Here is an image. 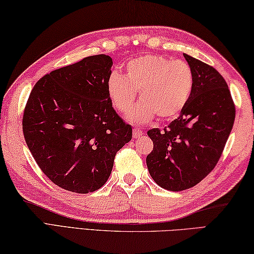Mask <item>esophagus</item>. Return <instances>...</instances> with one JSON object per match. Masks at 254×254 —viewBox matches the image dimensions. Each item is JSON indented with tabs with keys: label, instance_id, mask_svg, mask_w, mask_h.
Here are the masks:
<instances>
[{
	"label": "esophagus",
	"instance_id": "1",
	"mask_svg": "<svg viewBox=\"0 0 254 254\" xmlns=\"http://www.w3.org/2000/svg\"><path fill=\"white\" fill-rule=\"evenodd\" d=\"M142 134L143 132L140 127H133V137H134V139H137V137L142 136Z\"/></svg>",
	"mask_w": 254,
	"mask_h": 254
}]
</instances>
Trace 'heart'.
<instances>
[{"instance_id": "obj_1", "label": "heart", "mask_w": 254, "mask_h": 254, "mask_svg": "<svg viewBox=\"0 0 254 254\" xmlns=\"http://www.w3.org/2000/svg\"><path fill=\"white\" fill-rule=\"evenodd\" d=\"M194 76L182 60L161 55H143L130 60L126 74L113 72L108 80V94L113 107L127 113L134 104L136 91L142 102L127 114L130 121L145 123L156 115L170 120L181 113L192 94Z\"/></svg>"}]
</instances>
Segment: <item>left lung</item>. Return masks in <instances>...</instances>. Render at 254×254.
<instances>
[{"mask_svg":"<svg viewBox=\"0 0 254 254\" xmlns=\"http://www.w3.org/2000/svg\"><path fill=\"white\" fill-rule=\"evenodd\" d=\"M183 55L194 76L190 99L179 118L163 130L147 131L153 141L147 169L155 183L170 191L196 186L215 168L236 118L223 76L209 64Z\"/></svg>","mask_w":254,"mask_h":254,"instance_id":"1","label":"left lung"}]
</instances>
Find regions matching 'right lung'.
<instances>
[{
  "label": "right lung",
  "mask_w": 254,
  "mask_h": 254,
  "mask_svg": "<svg viewBox=\"0 0 254 254\" xmlns=\"http://www.w3.org/2000/svg\"><path fill=\"white\" fill-rule=\"evenodd\" d=\"M112 59L99 54L54 70L35 83L22 119L29 150L64 190L85 194L103 187L132 127L108 94Z\"/></svg>",
  "instance_id": "right-lung-1"
}]
</instances>
